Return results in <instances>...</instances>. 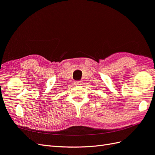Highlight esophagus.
Returning <instances> with one entry per match:
<instances>
[{"instance_id":"obj_1","label":"esophagus","mask_w":155,"mask_h":155,"mask_svg":"<svg viewBox=\"0 0 155 155\" xmlns=\"http://www.w3.org/2000/svg\"><path fill=\"white\" fill-rule=\"evenodd\" d=\"M81 81H75L74 82V84H76V85H81Z\"/></svg>"}]
</instances>
